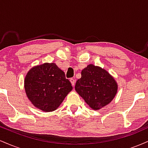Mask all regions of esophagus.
<instances>
[{
    "label": "esophagus",
    "instance_id": "esophagus-1",
    "mask_svg": "<svg viewBox=\"0 0 148 148\" xmlns=\"http://www.w3.org/2000/svg\"><path fill=\"white\" fill-rule=\"evenodd\" d=\"M69 81H70L71 84H72V86H74V84H75V79H74V78H71V79H69Z\"/></svg>",
    "mask_w": 148,
    "mask_h": 148
}]
</instances>
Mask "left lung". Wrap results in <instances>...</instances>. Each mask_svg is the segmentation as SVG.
I'll list each match as a JSON object with an SVG mask.
<instances>
[{"instance_id": "obj_1", "label": "left lung", "mask_w": 148, "mask_h": 148, "mask_svg": "<svg viewBox=\"0 0 148 148\" xmlns=\"http://www.w3.org/2000/svg\"><path fill=\"white\" fill-rule=\"evenodd\" d=\"M75 90L92 109L99 110L115 97L118 84L106 70L90 64L81 71Z\"/></svg>"}]
</instances>
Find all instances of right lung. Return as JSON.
Returning a JSON list of instances; mask_svg holds the SVG:
<instances>
[{
  "mask_svg": "<svg viewBox=\"0 0 148 148\" xmlns=\"http://www.w3.org/2000/svg\"><path fill=\"white\" fill-rule=\"evenodd\" d=\"M24 88L32 103L45 112L56 110L73 88L63 71L53 62L30 69L25 77Z\"/></svg>",
  "mask_w": 148,
  "mask_h": 148,
  "instance_id": "add662e5",
  "label": "right lung"
}]
</instances>
